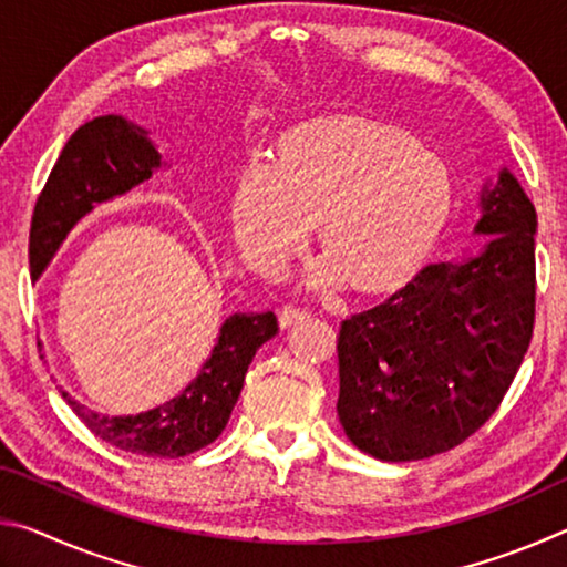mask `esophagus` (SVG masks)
Listing matches in <instances>:
<instances>
[{"instance_id": "esophagus-1", "label": "esophagus", "mask_w": 567, "mask_h": 567, "mask_svg": "<svg viewBox=\"0 0 567 567\" xmlns=\"http://www.w3.org/2000/svg\"><path fill=\"white\" fill-rule=\"evenodd\" d=\"M307 318V312L305 310H297V307H282L280 310V328L282 330H287V328H292V324H297V322H302Z\"/></svg>"}]
</instances>
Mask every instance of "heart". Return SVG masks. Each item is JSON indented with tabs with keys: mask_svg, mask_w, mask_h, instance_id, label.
<instances>
[{
	"mask_svg": "<svg viewBox=\"0 0 567 567\" xmlns=\"http://www.w3.org/2000/svg\"><path fill=\"white\" fill-rule=\"evenodd\" d=\"M443 159L385 124H310L282 142L280 165L257 162L237 185L233 227L252 270L280 277L320 223L328 255L307 287L388 292L415 275L453 213Z\"/></svg>",
	"mask_w": 567,
	"mask_h": 567,
	"instance_id": "b5f03b06",
	"label": "heart"
}]
</instances>
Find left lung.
I'll return each instance as SVG.
<instances>
[{"label": "left lung", "mask_w": 567, "mask_h": 567, "mask_svg": "<svg viewBox=\"0 0 567 567\" xmlns=\"http://www.w3.org/2000/svg\"><path fill=\"white\" fill-rule=\"evenodd\" d=\"M535 229L533 203L503 167L480 195V255L422 267L390 300L342 322L338 417L354 447L410 463L485 425L533 338Z\"/></svg>", "instance_id": "left-lung-1"}]
</instances>
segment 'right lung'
I'll list each match as a JSON object with an SVG mask.
<instances>
[{
  "label": "right lung",
  "instance_id": "add662e5",
  "mask_svg": "<svg viewBox=\"0 0 567 567\" xmlns=\"http://www.w3.org/2000/svg\"><path fill=\"white\" fill-rule=\"evenodd\" d=\"M140 127L122 114L82 124L54 162L34 205L30 229V270L37 280L52 262L72 227L94 205L110 203L152 177L165 162ZM277 334L272 312H235L223 322L213 354L197 378L162 405L137 415H102L60 388L66 405L104 443L145 457H185L215 443L243 392L249 362Z\"/></svg>",
  "mask_w": 567,
  "mask_h": 567
}]
</instances>
